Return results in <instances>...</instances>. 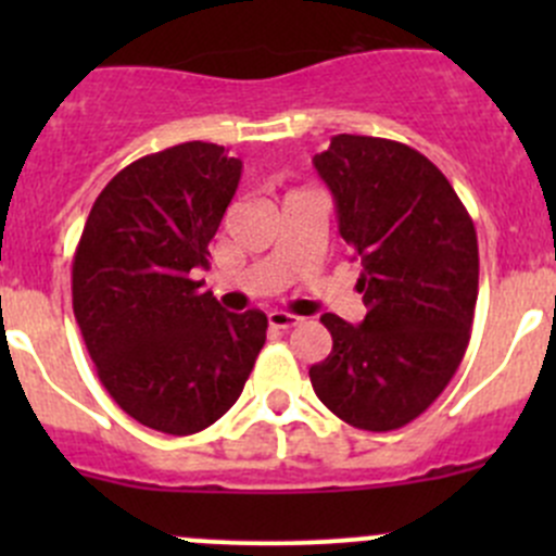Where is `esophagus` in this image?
Here are the masks:
<instances>
[{"label":"esophagus","instance_id":"34e87169","mask_svg":"<svg viewBox=\"0 0 556 556\" xmlns=\"http://www.w3.org/2000/svg\"><path fill=\"white\" fill-rule=\"evenodd\" d=\"M301 323V317H295V314H288V312H268V325L277 330H288V328H295V325Z\"/></svg>","mask_w":556,"mask_h":556}]
</instances>
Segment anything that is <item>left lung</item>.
I'll return each mask as SVG.
<instances>
[{"instance_id":"8db88e82","label":"left lung","mask_w":556,"mask_h":556,"mask_svg":"<svg viewBox=\"0 0 556 556\" xmlns=\"http://www.w3.org/2000/svg\"><path fill=\"white\" fill-rule=\"evenodd\" d=\"M314 169L363 263L361 325L323 314L333 350L309 368L319 401L371 433L417 419L463 363L479 295L468 210L433 161L403 142L339 134Z\"/></svg>"}]
</instances>
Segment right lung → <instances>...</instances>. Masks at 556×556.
Listing matches in <instances>:
<instances>
[{
    "label": "right lung",
    "instance_id": "1",
    "mask_svg": "<svg viewBox=\"0 0 556 556\" xmlns=\"http://www.w3.org/2000/svg\"><path fill=\"white\" fill-rule=\"evenodd\" d=\"M239 177L220 144H174L117 172L83 228L72 309L104 390L144 428H210L263 350L266 314L226 312L190 279L210 266Z\"/></svg>",
    "mask_w": 556,
    "mask_h": 556
}]
</instances>
